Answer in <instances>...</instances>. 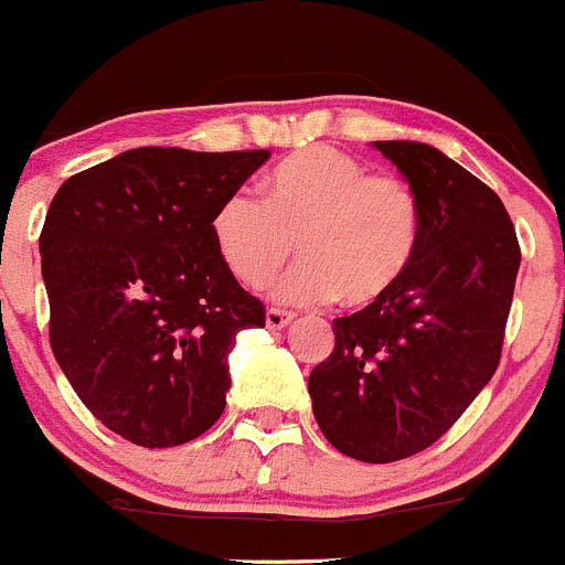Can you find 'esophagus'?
Returning a JSON list of instances; mask_svg holds the SVG:
<instances>
[{"label": "esophagus", "instance_id": "esophagus-1", "mask_svg": "<svg viewBox=\"0 0 565 565\" xmlns=\"http://www.w3.org/2000/svg\"><path fill=\"white\" fill-rule=\"evenodd\" d=\"M290 321H294V312L280 310V307H269V310H266V326H269V329H285Z\"/></svg>", "mask_w": 565, "mask_h": 565}]
</instances>
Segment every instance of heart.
Listing matches in <instances>:
<instances>
[{"mask_svg":"<svg viewBox=\"0 0 565 565\" xmlns=\"http://www.w3.org/2000/svg\"><path fill=\"white\" fill-rule=\"evenodd\" d=\"M422 234V203L405 179L370 173L331 147L285 157L264 179V201L234 193L212 217L217 255L247 288L280 275L296 242L301 264L275 288L294 305H377L408 277Z\"/></svg>","mask_w":565,"mask_h":565,"instance_id":"obj_1","label":"heart"}]
</instances>
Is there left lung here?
I'll list each match as a JSON object with an SVG mask.
<instances>
[{"mask_svg": "<svg viewBox=\"0 0 565 565\" xmlns=\"http://www.w3.org/2000/svg\"><path fill=\"white\" fill-rule=\"evenodd\" d=\"M372 147L418 195L422 247L386 299L334 318V351L307 388L337 451L394 462L433 446L495 375L520 244L503 201L440 149Z\"/></svg>", "mask_w": 565, "mask_h": 565, "instance_id": "left-lung-1", "label": "left lung"}]
</instances>
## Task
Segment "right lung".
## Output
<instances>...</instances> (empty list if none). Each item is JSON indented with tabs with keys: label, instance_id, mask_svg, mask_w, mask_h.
Listing matches in <instances>:
<instances>
[{
	"label": "right lung",
	"instance_id": "right-lung-1",
	"mask_svg": "<svg viewBox=\"0 0 565 565\" xmlns=\"http://www.w3.org/2000/svg\"><path fill=\"white\" fill-rule=\"evenodd\" d=\"M266 160L141 147L75 173L51 201V351L81 403L130 444L171 449L206 433L236 334L266 323L212 239L220 203Z\"/></svg>",
	"mask_w": 565,
	"mask_h": 565
}]
</instances>
